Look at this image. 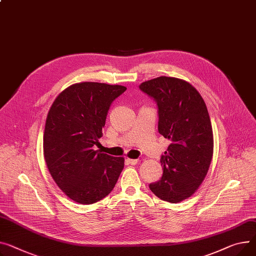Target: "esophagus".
Segmentation results:
<instances>
[{"label":"esophagus","instance_id":"esophagus-1","mask_svg":"<svg viewBox=\"0 0 256 256\" xmlns=\"http://www.w3.org/2000/svg\"><path fill=\"white\" fill-rule=\"evenodd\" d=\"M130 164H139V160H132V158H126V160Z\"/></svg>","mask_w":256,"mask_h":256}]
</instances>
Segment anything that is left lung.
<instances>
[{"mask_svg": "<svg viewBox=\"0 0 256 256\" xmlns=\"http://www.w3.org/2000/svg\"><path fill=\"white\" fill-rule=\"evenodd\" d=\"M156 100L158 132L171 141L160 158L162 176L149 185L158 198L180 202L190 198L205 179L213 156V130L205 100L183 79L160 76L141 83Z\"/></svg>", "mask_w": 256, "mask_h": 256, "instance_id": "8db88e82", "label": "left lung"}]
</instances>
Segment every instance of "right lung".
I'll use <instances>...</instances> for the list:
<instances>
[{
    "mask_svg": "<svg viewBox=\"0 0 256 256\" xmlns=\"http://www.w3.org/2000/svg\"><path fill=\"white\" fill-rule=\"evenodd\" d=\"M122 85L80 82L64 90L51 105L43 136L48 171L60 190L81 205L107 196L120 175L124 158L94 150L112 102Z\"/></svg>",
    "mask_w": 256,
    "mask_h": 256,
    "instance_id": "1",
    "label": "right lung"
}]
</instances>
